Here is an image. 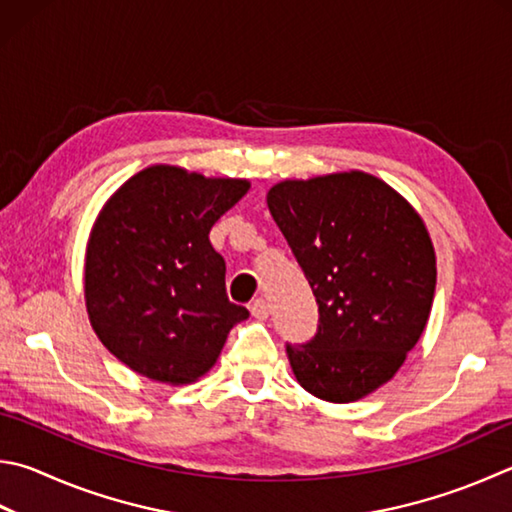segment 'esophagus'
I'll use <instances>...</instances> for the list:
<instances>
[{
    "instance_id": "obj_1",
    "label": "esophagus",
    "mask_w": 512,
    "mask_h": 512,
    "mask_svg": "<svg viewBox=\"0 0 512 512\" xmlns=\"http://www.w3.org/2000/svg\"><path fill=\"white\" fill-rule=\"evenodd\" d=\"M250 313H253V318H257V320L268 318V302L264 300V297H257V300H253V304H250Z\"/></svg>"
}]
</instances>
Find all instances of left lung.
I'll return each mask as SVG.
<instances>
[{
	"label": "left lung",
	"mask_w": 512,
	"mask_h": 512,
	"mask_svg": "<svg viewBox=\"0 0 512 512\" xmlns=\"http://www.w3.org/2000/svg\"><path fill=\"white\" fill-rule=\"evenodd\" d=\"M268 210L318 302V331L286 342L306 392L351 403L392 378L427 324L436 257L425 224L365 172L282 181Z\"/></svg>",
	"instance_id": "8db88e82"
}]
</instances>
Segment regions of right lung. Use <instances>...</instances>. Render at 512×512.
<instances>
[{"label": "right lung", "mask_w": 512, "mask_h": 512, "mask_svg": "<svg viewBox=\"0 0 512 512\" xmlns=\"http://www.w3.org/2000/svg\"><path fill=\"white\" fill-rule=\"evenodd\" d=\"M248 188L244 179L154 165L105 203L87 246V311L102 345L129 369L192 383L248 318L228 300L226 262L208 237Z\"/></svg>", "instance_id": "add662e5"}]
</instances>
